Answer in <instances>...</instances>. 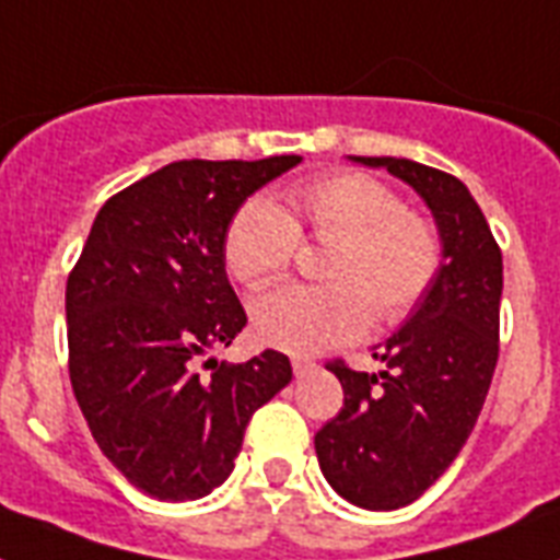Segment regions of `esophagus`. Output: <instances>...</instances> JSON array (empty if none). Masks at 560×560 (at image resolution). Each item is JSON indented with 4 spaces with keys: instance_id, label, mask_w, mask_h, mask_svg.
Listing matches in <instances>:
<instances>
[{
    "instance_id": "1",
    "label": "esophagus",
    "mask_w": 560,
    "mask_h": 560,
    "mask_svg": "<svg viewBox=\"0 0 560 560\" xmlns=\"http://www.w3.org/2000/svg\"><path fill=\"white\" fill-rule=\"evenodd\" d=\"M316 369L314 360H307V358H293V374L296 377H305V374H311Z\"/></svg>"
}]
</instances>
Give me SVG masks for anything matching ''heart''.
Listing matches in <instances>:
<instances>
[{
  "mask_svg": "<svg viewBox=\"0 0 560 560\" xmlns=\"http://www.w3.org/2000/svg\"><path fill=\"white\" fill-rule=\"evenodd\" d=\"M299 232L334 246L325 288H284L253 305L255 337L288 354H316L354 342L372 319L395 325L416 311L442 270V241L427 218L366 174L342 171L270 200L244 202L223 241L226 270L261 290L293 267Z\"/></svg>",
  "mask_w": 560,
  "mask_h": 560,
  "instance_id": "obj_1",
  "label": "heart"
}]
</instances>
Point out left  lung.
<instances>
[{"label": "left lung", "instance_id": "obj_1", "mask_svg": "<svg viewBox=\"0 0 560 560\" xmlns=\"http://www.w3.org/2000/svg\"><path fill=\"white\" fill-rule=\"evenodd\" d=\"M386 168L430 206L442 270L424 302L381 349V374L328 363L342 409L316 433L325 479L349 503L392 512L424 494L468 442L500 354L503 253L462 179L395 156H354Z\"/></svg>", "mask_w": 560, "mask_h": 560}]
</instances>
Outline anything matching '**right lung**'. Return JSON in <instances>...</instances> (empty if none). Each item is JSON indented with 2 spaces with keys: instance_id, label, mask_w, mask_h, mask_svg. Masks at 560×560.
<instances>
[{
  "instance_id": "obj_1",
  "label": "right lung",
  "mask_w": 560,
  "mask_h": 560,
  "mask_svg": "<svg viewBox=\"0 0 560 560\" xmlns=\"http://www.w3.org/2000/svg\"><path fill=\"white\" fill-rule=\"evenodd\" d=\"M302 156L183 160L101 206L66 281L69 377L101 453L144 494L206 497L235 468L258 407L293 377L267 349L209 358L246 314L223 241L241 202Z\"/></svg>"
}]
</instances>
